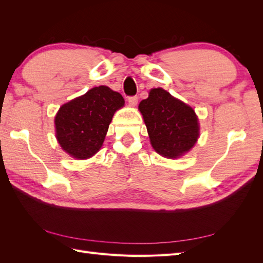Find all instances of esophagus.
Instances as JSON below:
<instances>
[{"label": "esophagus", "mask_w": 263, "mask_h": 263, "mask_svg": "<svg viewBox=\"0 0 263 263\" xmlns=\"http://www.w3.org/2000/svg\"><path fill=\"white\" fill-rule=\"evenodd\" d=\"M137 103H138V98L136 97V95H135V97H129L128 98V104L130 106H136Z\"/></svg>", "instance_id": "34e87169"}]
</instances>
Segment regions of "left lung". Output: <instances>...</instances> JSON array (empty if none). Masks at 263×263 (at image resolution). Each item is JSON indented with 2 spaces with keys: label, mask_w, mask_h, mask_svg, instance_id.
I'll list each match as a JSON object with an SVG mask.
<instances>
[{
  "label": "left lung",
  "mask_w": 263,
  "mask_h": 263,
  "mask_svg": "<svg viewBox=\"0 0 263 263\" xmlns=\"http://www.w3.org/2000/svg\"><path fill=\"white\" fill-rule=\"evenodd\" d=\"M150 142L159 155L178 158L192 148L198 138V123L194 110L174 99L165 90L153 89L139 104Z\"/></svg>",
  "instance_id": "1"
}]
</instances>
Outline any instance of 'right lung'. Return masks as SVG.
Wrapping results in <instances>:
<instances>
[{"label":"right lung","mask_w":263,"mask_h":263,"mask_svg":"<svg viewBox=\"0 0 263 263\" xmlns=\"http://www.w3.org/2000/svg\"><path fill=\"white\" fill-rule=\"evenodd\" d=\"M124 103L121 94L101 85L63 104L54 118L55 136L62 149L77 159L97 154L114 113Z\"/></svg>","instance_id":"right-lung-1"}]
</instances>
